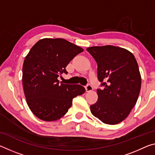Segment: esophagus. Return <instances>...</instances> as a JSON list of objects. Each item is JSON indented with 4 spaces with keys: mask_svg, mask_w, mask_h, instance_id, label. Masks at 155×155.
<instances>
[{
    "mask_svg": "<svg viewBox=\"0 0 155 155\" xmlns=\"http://www.w3.org/2000/svg\"><path fill=\"white\" fill-rule=\"evenodd\" d=\"M85 89H86V91H87V92H90V91H91L93 90V87L90 85V84H87V86H86Z\"/></svg>",
    "mask_w": 155,
    "mask_h": 155,
    "instance_id": "esophagus-1",
    "label": "esophagus"
}]
</instances>
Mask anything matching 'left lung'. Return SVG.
<instances>
[{
    "label": "left lung",
    "mask_w": 155,
    "mask_h": 155,
    "mask_svg": "<svg viewBox=\"0 0 155 155\" xmlns=\"http://www.w3.org/2000/svg\"><path fill=\"white\" fill-rule=\"evenodd\" d=\"M98 64V78L104 86L97 90L98 101L90 111L104 124H117L125 120L137 103L141 78L132 52L107 45L87 48Z\"/></svg>",
    "instance_id": "obj_1"
}]
</instances>
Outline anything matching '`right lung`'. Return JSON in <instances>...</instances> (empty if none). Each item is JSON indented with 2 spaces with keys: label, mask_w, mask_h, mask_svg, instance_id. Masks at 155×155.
<instances>
[{
  "label": "right lung",
  "mask_w": 155,
  "mask_h": 155,
  "mask_svg": "<svg viewBox=\"0 0 155 155\" xmlns=\"http://www.w3.org/2000/svg\"><path fill=\"white\" fill-rule=\"evenodd\" d=\"M84 50L61 38H44L34 45L25 57L22 66V85L26 101L33 114L41 120L55 121L72 104V99L85 93L80 85L59 83L58 77Z\"/></svg>",
  "instance_id": "right-lung-1"
}]
</instances>
